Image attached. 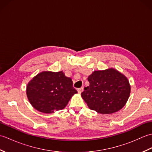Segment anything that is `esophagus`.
<instances>
[{
	"mask_svg": "<svg viewBox=\"0 0 152 152\" xmlns=\"http://www.w3.org/2000/svg\"><path fill=\"white\" fill-rule=\"evenodd\" d=\"M83 88H81L78 89V93H80V94H81L82 92L83 91Z\"/></svg>",
	"mask_w": 152,
	"mask_h": 152,
	"instance_id": "1",
	"label": "esophagus"
}]
</instances>
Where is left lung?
<instances>
[{
    "label": "left lung",
    "mask_w": 152,
    "mask_h": 152,
    "mask_svg": "<svg viewBox=\"0 0 152 152\" xmlns=\"http://www.w3.org/2000/svg\"><path fill=\"white\" fill-rule=\"evenodd\" d=\"M89 86L82 93L88 107L102 114L119 111L127 102L131 86L127 77L114 69L94 71L88 76Z\"/></svg>",
    "instance_id": "8db88e82"
}]
</instances>
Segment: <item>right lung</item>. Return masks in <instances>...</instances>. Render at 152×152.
I'll return each mask as SVG.
<instances>
[{"instance_id":"add662e5","label":"right lung","mask_w":152,"mask_h":152,"mask_svg":"<svg viewBox=\"0 0 152 152\" xmlns=\"http://www.w3.org/2000/svg\"><path fill=\"white\" fill-rule=\"evenodd\" d=\"M27 96L31 105L40 112L51 114L65 108L76 90L72 79L60 72L43 71L28 83Z\"/></svg>"}]
</instances>
